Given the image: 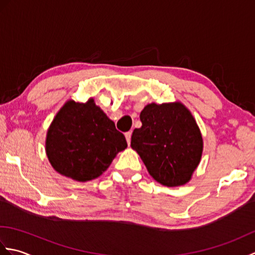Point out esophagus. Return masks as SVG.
<instances>
[{"label": "esophagus", "mask_w": 255, "mask_h": 255, "mask_svg": "<svg viewBox=\"0 0 255 255\" xmlns=\"http://www.w3.org/2000/svg\"><path fill=\"white\" fill-rule=\"evenodd\" d=\"M131 130L130 131H127L126 133H125V137H126V140H127V142H128V144L130 143V140H131Z\"/></svg>", "instance_id": "obj_1"}]
</instances>
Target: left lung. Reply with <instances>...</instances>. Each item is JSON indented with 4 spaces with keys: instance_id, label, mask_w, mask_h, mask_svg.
Here are the masks:
<instances>
[{
    "instance_id": "left-lung-1",
    "label": "left lung",
    "mask_w": 255,
    "mask_h": 255,
    "mask_svg": "<svg viewBox=\"0 0 255 255\" xmlns=\"http://www.w3.org/2000/svg\"><path fill=\"white\" fill-rule=\"evenodd\" d=\"M142 126L131 136V148L149 174L167 187L185 185L202 159V132L181 102L151 103L140 113Z\"/></svg>"
}]
</instances>
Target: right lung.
Returning <instances> with one entry per match:
<instances>
[{"instance_id": "right-lung-1", "label": "right lung", "mask_w": 255, "mask_h": 255, "mask_svg": "<svg viewBox=\"0 0 255 255\" xmlns=\"http://www.w3.org/2000/svg\"><path fill=\"white\" fill-rule=\"evenodd\" d=\"M126 148L124 134L92 97L85 103H64L46 136V154L51 166L77 182L101 176Z\"/></svg>"}]
</instances>
